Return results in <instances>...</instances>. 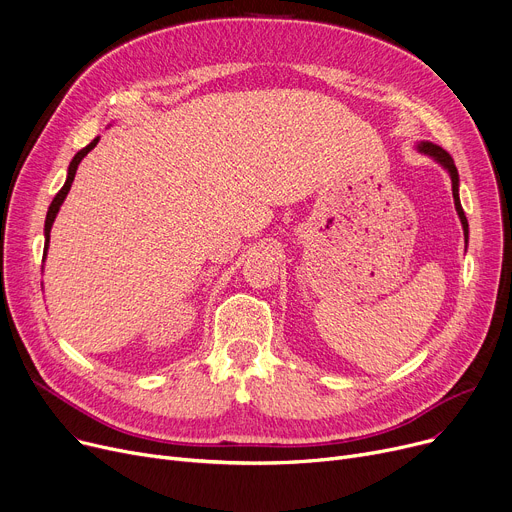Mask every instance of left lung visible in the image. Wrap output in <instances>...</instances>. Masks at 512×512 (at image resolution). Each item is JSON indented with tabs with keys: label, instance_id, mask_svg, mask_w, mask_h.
Listing matches in <instances>:
<instances>
[{
	"label": "left lung",
	"instance_id": "obj_1",
	"mask_svg": "<svg viewBox=\"0 0 512 512\" xmlns=\"http://www.w3.org/2000/svg\"><path fill=\"white\" fill-rule=\"evenodd\" d=\"M417 149L429 157H434L438 164L450 174V180H452V197H454V207H456V213H459L461 218V224H463V232H465V240L469 238V224H467V218H465V211H463V205H461V199H459V172H456V166H454V159L450 157L448 151H444L442 147L429 143V141H423L417 145Z\"/></svg>",
	"mask_w": 512,
	"mask_h": 512
}]
</instances>
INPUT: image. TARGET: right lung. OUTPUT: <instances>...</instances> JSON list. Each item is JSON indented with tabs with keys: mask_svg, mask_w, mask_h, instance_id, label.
I'll use <instances>...</instances> for the list:
<instances>
[{
	"mask_svg": "<svg viewBox=\"0 0 512 512\" xmlns=\"http://www.w3.org/2000/svg\"><path fill=\"white\" fill-rule=\"evenodd\" d=\"M97 143H99V137L93 139L85 149H80V151L74 155V159L70 161V166H68L66 182H64V186L60 188V193H58L56 197H53V201H51V205H49V209H47V218H45V255H47V247H49V232H51L53 220H56V215H58V211H60V207H62V203H64V199H66V195H68V191H70V186H72V182H74V174H76V170H78V164H80V161H83V157H85Z\"/></svg>",
	"mask_w": 512,
	"mask_h": 512,
	"instance_id": "add662e5",
	"label": "right lung"
}]
</instances>
